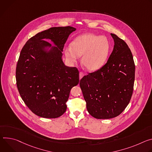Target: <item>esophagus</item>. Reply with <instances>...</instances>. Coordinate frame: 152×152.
Instances as JSON below:
<instances>
[{
	"label": "esophagus",
	"mask_w": 152,
	"mask_h": 152,
	"mask_svg": "<svg viewBox=\"0 0 152 152\" xmlns=\"http://www.w3.org/2000/svg\"><path fill=\"white\" fill-rule=\"evenodd\" d=\"M85 75V74H84L82 72H80V74H79V77H80V79H81L83 77V76Z\"/></svg>",
	"instance_id": "esophagus-1"
}]
</instances>
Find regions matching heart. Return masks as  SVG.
I'll list each match as a JSON object with an SVG mask.
<instances>
[{"label":"heart","instance_id":"heart-1","mask_svg":"<svg viewBox=\"0 0 152 152\" xmlns=\"http://www.w3.org/2000/svg\"><path fill=\"white\" fill-rule=\"evenodd\" d=\"M110 50L111 44L106 37L87 33L76 37L71 47L64 48V53L66 59L73 63L82 56L83 67L89 71H95L105 64Z\"/></svg>","mask_w":152,"mask_h":152}]
</instances>
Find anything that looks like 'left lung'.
Returning <instances> with one entry per match:
<instances>
[{"label": "left lung", "instance_id": "1", "mask_svg": "<svg viewBox=\"0 0 152 152\" xmlns=\"http://www.w3.org/2000/svg\"><path fill=\"white\" fill-rule=\"evenodd\" d=\"M110 35L114 46L107 63L80 81L87 110L97 119H110L121 114L133 91L135 66L131 50L123 40Z\"/></svg>", "mask_w": 152, "mask_h": 152}]
</instances>
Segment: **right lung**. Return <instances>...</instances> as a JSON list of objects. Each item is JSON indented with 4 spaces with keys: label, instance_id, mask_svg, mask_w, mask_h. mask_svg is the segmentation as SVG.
Returning a JSON list of instances; mask_svg holds the SVG:
<instances>
[{
    "label": "right lung",
    "instance_id": "1",
    "mask_svg": "<svg viewBox=\"0 0 152 152\" xmlns=\"http://www.w3.org/2000/svg\"><path fill=\"white\" fill-rule=\"evenodd\" d=\"M75 30L72 26L50 28L29 39L21 50L15 71L17 87L25 104L39 116H61L71 89L79 83L78 69L65 66L62 60L64 44Z\"/></svg>",
    "mask_w": 152,
    "mask_h": 152
}]
</instances>
